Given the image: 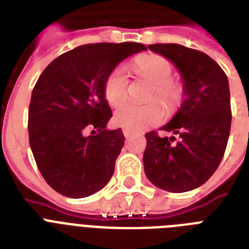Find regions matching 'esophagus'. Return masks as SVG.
I'll use <instances>...</instances> for the list:
<instances>
[{
    "mask_svg": "<svg viewBox=\"0 0 249 249\" xmlns=\"http://www.w3.org/2000/svg\"><path fill=\"white\" fill-rule=\"evenodd\" d=\"M123 135H124V137L131 136V135H132V131L127 130V128H123Z\"/></svg>",
    "mask_w": 249,
    "mask_h": 249,
    "instance_id": "obj_1",
    "label": "esophagus"
}]
</instances>
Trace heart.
Returning a JSON list of instances; mask_svg holds the SVG:
<instances>
[{
    "label": "heart",
    "mask_w": 249,
    "mask_h": 249,
    "mask_svg": "<svg viewBox=\"0 0 249 249\" xmlns=\"http://www.w3.org/2000/svg\"><path fill=\"white\" fill-rule=\"evenodd\" d=\"M131 68L140 78L152 83L146 105L126 104L128 97V78L121 68L113 69L105 78L104 96L109 105L119 109L114 115V122L119 127L131 131H142L162 122L164 110L159 100L168 112L178 108L184 99V86L172 78L174 64L167 57L158 53H141L131 61Z\"/></svg>",
    "instance_id": "heart-1"
}]
</instances>
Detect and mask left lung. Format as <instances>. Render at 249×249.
<instances>
[{
    "label": "left lung",
    "instance_id": "8db88e82",
    "mask_svg": "<svg viewBox=\"0 0 249 249\" xmlns=\"http://www.w3.org/2000/svg\"><path fill=\"white\" fill-rule=\"evenodd\" d=\"M148 47L178 69L185 100L171 122L159 128L174 136L162 137L157 131L145 134V175L159 189L189 192L213 175L225 153L231 126L228 77L212 57L198 50L178 43Z\"/></svg>",
    "mask_w": 249,
    "mask_h": 249
}]
</instances>
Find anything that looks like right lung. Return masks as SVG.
<instances>
[{
  "label": "right lung",
  "instance_id": "add662e5",
  "mask_svg": "<svg viewBox=\"0 0 249 249\" xmlns=\"http://www.w3.org/2000/svg\"><path fill=\"white\" fill-rule=\"evenodd\" d=\"M144 50L136 42L82 45L61 53L39 75L28 113L29 145L39 172L57 193L85 198L113 176L124 136L121 128L107 130L112 110L104 82L121 61Z\"/></svg>",
  "mask_w": 249,
  "mask_h": 249
}]
</instances>
